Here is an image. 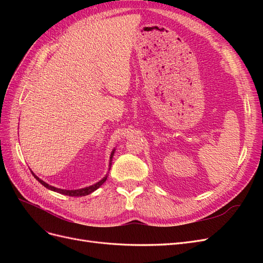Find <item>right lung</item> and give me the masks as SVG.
<instances>
[{
    "label": "right lung",
    "instance_id": "right-lung-1",
    "mask_svg": "<svg viewBox=\"0 0 263 263\" xmlns=\"http://www.w3.org/2000/svg\"><path fill=\"white\" fill-rule=\"evenodd\" d=\"M114 151H115V149L112 151V154H110V157H109V166H110V164H112V158L114 156ZM31 173H33V176L35 177V179L38 182H41V184H43L45 187H47L48 190H51V191H54V192H57V193H60V194H63V195H68V196H85V195H89L92 192H94L95 190H98L107 179V176H105L102 180H100L98 183H95V184L90 185V186H86V187H83V189H79V190H62V189H58V187H54L52 185H49L48 183H46L42 179H39L34 172H31Z\"/></svg>",
    "mask_w": 263,
    "mask_h": 263
}]
</instances>
